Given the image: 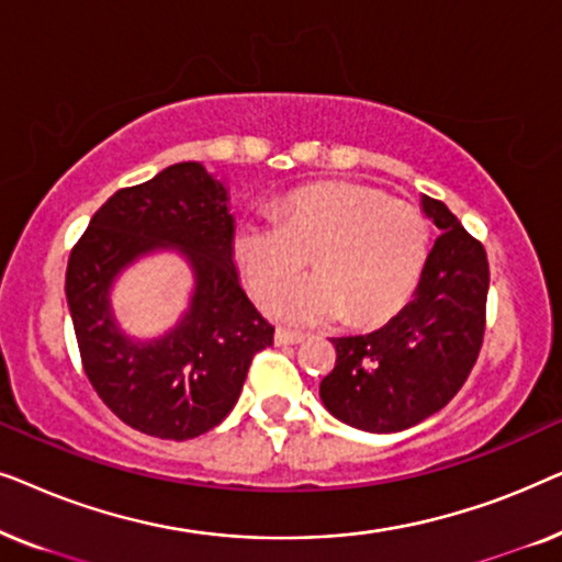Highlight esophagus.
Masks as SVG:
<instances>
[{
    "instance_id": "34e87169",
    "label": "esophagus",
    "mask_w": 562,
    "mask_h": 562,
    "mask_svg": "<svg viewBox=\"0 0 562 562\" xmlns=\"http://www.w3.org/2000/svg\"><path fill=\"white\" fill-rule=\"evenodd\" d=\"M273 340H276V345H299V342L304 340V335L302 333H291V329L279 327V329H276Z\"/></svg>"
}]
</instances>
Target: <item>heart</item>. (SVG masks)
<instances>
[{
	"label": "heart",
	"mask_w": 562,
	"mask_h": 562,
	"mask_svg": "<svg viewBox=\"0 0 562 562\" xmlns=\"http://www.w3.org/2000/svg\"><path fill=\"white\" fill-rule=\"evenodd\" d=\"M313 252L318 273L288 284ZM429 225L414 204L379 189L325 181L296 189L279 217H248L235 227L233 260L266 312L286 325L312 327L340 319L381 325L409 302L425 271Z\"/></svg>",
	"instance_id": "heart-1"
}]
</instances>
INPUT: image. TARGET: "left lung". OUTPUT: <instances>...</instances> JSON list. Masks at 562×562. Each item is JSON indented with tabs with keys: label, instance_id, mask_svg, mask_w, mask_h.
Segmentation results:
<instances>
[{
	"label": "left lung",
	"instance_id": "left-lung-1",
	"mask_svg": "<svg viewBox=\"0 0 562 562\" xmlns=\"http://www.w3.org/2000/svg\"><path fill=\"white\" fill-rule=\"evenodd\" d=\"M440 229L412 302L375 333L333 337L337 360L319 383L325 409L363 432H402L463 386L486 327L488 260L456 214L422 194Z\"/></svg>",
	"mask_w": 562,
	"mask_h": 562
}]
</instances>
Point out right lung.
<instances>
[{
  "label": "right lung",
  "mask_w": 562,
  "mask_h": 562,
  "mask_svg": "<svg viewBox=\"0 0 562 562\" xmlns=\"http://www.w3.org/2000/svg\"><path fill=\"white\" fill-rule=\"evenodd\" d=\"M233 235L225 179L187 160L106 199L68 258L66 299L83 371L137 432L160 440L210 432L233 412L252 356L273 345V327L243 291ZM158 251L190 266V304L166 334L127 336L113 314V283Z\"/></svg>",
  "instance_id": "right-lung-1"
}]
</instances>
